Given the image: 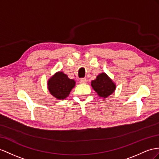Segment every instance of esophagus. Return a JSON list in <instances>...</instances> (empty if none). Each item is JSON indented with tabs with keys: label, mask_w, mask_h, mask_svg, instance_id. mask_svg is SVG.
Listing matches in <instances>:
<instances>
[{
	"label": "esophagus",
	"mask_w": 159,
	"mask_h": 159,
	"mask_svg": "<svg viewBox=\"0 0 159 159\" xmlns=\"http://www.w3.org/2000/svg\"><path fill=\"white\" fill-rule=\"evenodd\" d=\"M87 80L85 79H80V84H86Z\"/></svg>",
	"instance_id": "1"
}]
</instances>
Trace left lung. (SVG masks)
Returning a JSON list of instances; mask_svg holds the SVG:
<instances>
[{"mask_svg": "<svg viewBox=\"0 0 159 159\" xmlns=\"http://www.w3.org/2000/svg\"><path fill=\"white\" fill-rule=\"evenodd\" d=\"M91 86L100 97L107 98L115 91L116 84L105 72H101L91 81Z\"/></svg>", "mask_w": 159, "mask_h": 159, "instance_id": "1", "label": "left lung"}]
</instances>
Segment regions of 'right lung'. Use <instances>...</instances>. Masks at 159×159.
<instances>
[{
	"mask_svg": "<svg viewBox=\"0 0 159 159\" xmlns=\"http://www.w3.org/2000/svg\"><path fill=\"white\" fill-rule=\"evenodd\" d=\"M75 80L70 79L62 71L56 72L48 80V89L50 94L58 99H64L75 87Z\"/></svg>",
	"mask_w": 159,
	"mask_h": 159,
	"instance_id": "right-lung-1",
	"label": "right lung"
}]
</instances>
